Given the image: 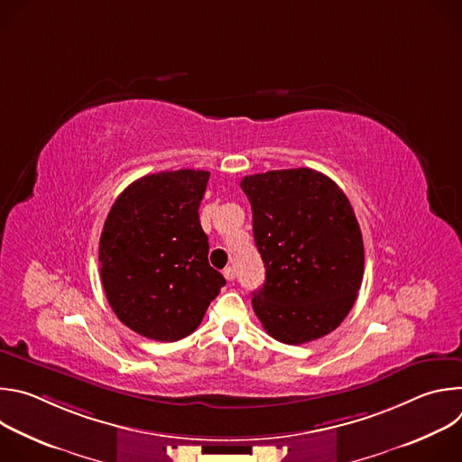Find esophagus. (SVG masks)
<instances>
[{
    "mask_svg": "<svg viewBox=\"0 0 462 462\" xmlns=\"http://www.w3.org/2000/svg\"><path fill=\"white\" fill-rule=\"evenodd\" d=\"M223 276H225L228 282H234V280H236V269H234V267H226V269L223 271Z\"/></svg>",
    "mask_w": 462,
    "mask_h": 462,
    "instance_id": "esophagus-1",
    "label": "esophagus"
}]
</instances>
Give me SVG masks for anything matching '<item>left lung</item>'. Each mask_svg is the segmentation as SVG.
Here are the masks:
<instances>
[{
    "label": "left lung",
    "instance_id": "left-lung-1",
    "mask_svg": "<svg viewBox=\"0 0 462 462\" xmlns=\"http://www.w3.org/2000/svg\"><path fill=\"white\" fill-rule=\"evenodd\" d=\"M254 241L267 276L252 307L278 342L318 340L349 314L364 278V241L340 186L310 168L246 175Z\"/></svg>",
    "mask_w": 462,
    "mask_h": 462
}]
</instances>
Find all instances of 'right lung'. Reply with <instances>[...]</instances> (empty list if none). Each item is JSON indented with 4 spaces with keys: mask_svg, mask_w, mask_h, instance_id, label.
<instances>
[{
    "mask_svg": "<svg viewBox=\"0 0 462 462\" xmlns=\"http://www.w3.org/2000/svg\"><path fill=\"white\" fill-rule=\"evenodd\" d=\"M208 171L177 170L131 182L100 236L106 298L116 318L157 342L191 335L226 283L208 263L199 207Z\"/></svg>",
    "mask_w": 462,
    "mask_h": 462,
    "instance_id": "1",
    "label": "right lung"
}]
</instances>
